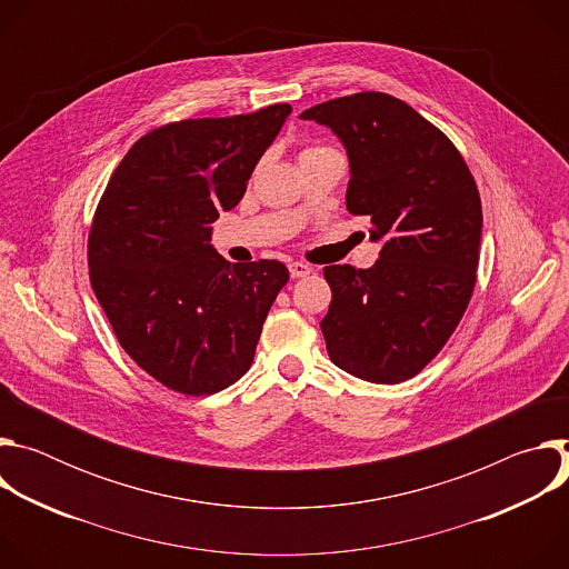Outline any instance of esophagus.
<instances>
[{
  "mask_svg": "<svg viewBox=\"0 0 569 569\" xmlns=\"http://www.w3.org/2000/svg\"><path fill=\"white\" fill-rule=\"evenodd\" d=\"M288 268H290V274H292L295 279H299V277H306V274H310V268H308L306 263H301V261H295V263H290Z\"/></svg>",
  "mask_w": 569,
  "mask_h": 569,
  "instance_id": "obj_1",
  "label": "esophagus"
}]
</instances>
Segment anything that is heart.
Returning <instances> with one entry per match:
<instances>
[{
	"instance_id": "b5f03b06",
	"label": "heart",
	"mask_w": 569,
	"mask_h": 569,
	"mask_svg": "<svg viewBox=\"0 0 569 569\" xmlns=\"http://www.w3.org/2000/svg\"><path fill=\"white\" fill-rule=\"evenodd\" d=\"M317 150H327V146H308L301 150V154H308V152H317Z\"/></svg>"
}]
</instances>
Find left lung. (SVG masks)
<instances>
[{
	"mask_svg": "<svg viewBox=\"0 0 569 569\" xmlns=\"http://www.w3.org/2000/svg\"><path fill=\"white\" fill-rule=\"evenodd\" d=\"M301 119L345 143L347 209L371 218L380 259L369 270L323 268L331 306L321 319L333 365L396 385L448 342L477 281L481 200L455 143L405 101L360 92L319 103Z\"/></svg>",
	"mask_w": 569,
	"mask_h": 569,
	"instance_id": "obj_1",
	"label": "left lung"
}]
</instances>
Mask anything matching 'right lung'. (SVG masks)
Segmentation results:
<instances>
[{
  "label": "right lung",
  "instance_id": "add662e5",
  "mask_svg": "<svg viewBox=\"0 0 569 569\" xmlns=\"http://www.w3.org/2000/svg\"><path fill=\"white\" fill-rule=\"evenodd\" d=\"M288 103L173 121L143 134L112 173L88 238L94 295L123 351L157 382L207 396L252 367L290 274L281 261L229 266L211 222L246 196Z\"/></svg>",
  "mask_w": 569,
  "mask_h": 569
}]
</instances>
